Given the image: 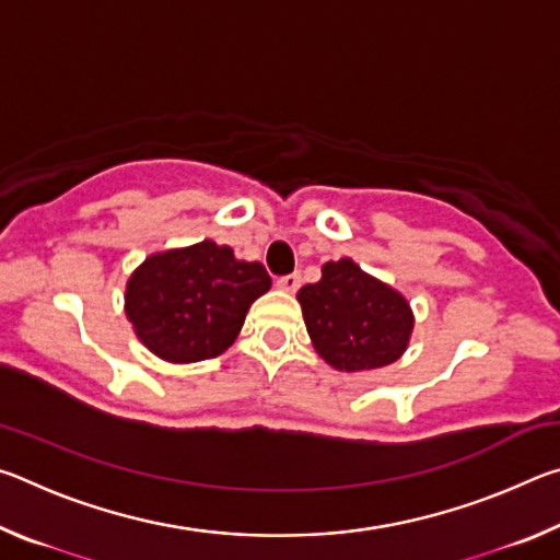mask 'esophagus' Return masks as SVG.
<instances>
[{
  "instance_id": "1",
  "label": "esophagus",
  "mask_w": 560,
  "mask_h": 560,
  "mask_svg": "<svg viewBox=\"0 0 560 560\" xmlns=\"http://www.w3.org/2000/svg\"><path fill=\"white\" fill-rule=\"evenodd\" d=\"M277 287H279V289H283L287 293L299 291V287H301V277H299V273H287V277L277 279Z\"/></svg>"
}]
</instances>
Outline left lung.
Returning a JSON list of instances; mask_svg holds the SVG:
<instances>
[{
    "mask_svg": "<svg viewBox=\"0 0 560 560\" xmlns=\"http://www.w3.org/2000/svg\"><path fill=\"white\" fill-rule=\"evenodd\" d=\"M296 299L311 343L336 371H377L400 360L410 346V303L353 259L326 261L320 281L306 283Z\"/></svg>",
    "mask_w": 560,
    "mask_h": 560,
    "instance_id": "8db88e82",
    "label": "left lung"
}]
</instances>
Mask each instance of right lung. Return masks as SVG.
<instances>
[{"instance_id": "right-lung-1", "label": "right lung", "mask_w": 560, "mask_h": 560, "mask_svg": "<svg viewBox=\"0 0 560 560\" xmlns=\"http://www.w3.org/2000/svg\"><path fill=\"white\" fill-rule=\"evenodd\" d=\"M269 289L259 261L236 259L232 246L205 240L150 254L128 277L126 316L160 360L200 363L234 343L246 311Z\"/></svg>"}]
</instances>
